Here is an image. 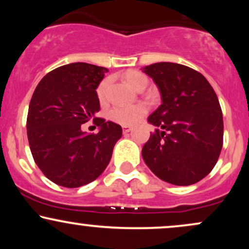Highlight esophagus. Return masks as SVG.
<instances>
[{
	"mask_svg": "<svg viewBox=\"0 0 249 249\" xmlns=\"http://www.w3.org/2000/svg\"><path fill=\"white\" fill-rule=\"evenodd\" d=\"M132 131V127L131 126H123V133L124 134H128Z\"/></svg>",
	"mask_w": 249,
	"mask_h": 249,
	"instance_id": "obj_1",
	"label": "esophagus"
}]
</instances>
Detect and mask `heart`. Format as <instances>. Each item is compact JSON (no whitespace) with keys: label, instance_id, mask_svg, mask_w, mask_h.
<instances>
[{"label":"heart","instance_id":"obj_1","mask_svg":"<svg viewBox=\"0 0 249 249\" xmlns=\"http://www.w3.org/2000/svg\"><path fill=\"white\" fill-rule=\"evenodd\" d=\"M125 82L130 85L134 90H139L142 88H146L147 78L144 73L139 72V71L131 70L127 71L124 75ZM107 82L103 81L97 88V96L98 98L103 101L105 98V93H107ZM147 112V107L142 103L132 105H122V107H115L110 111V118L113 122L118 123L122 125H132L137 123L142 118L145 113Z\"/></svg>","mask_w":249,"mask_h":249}]
</instances>
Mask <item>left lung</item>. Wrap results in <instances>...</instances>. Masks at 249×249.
Here are the masks:
<instances>
[{
  "instance_id": "obj_1",
  "label": "left lung",
  "mask_w": 249,
  "mask_h": 249,
  "mask_svg": "<svg viewBox=\"0 0 249 249\" xmlns=\"http://www.w3.org/2000/svg\"><path fill=\"white\" fill-rule=\"evenodd\" d=\"M160 91L161 104L147 122L160 130L142 146L145 164L164 181L196 184L207 176L222 148L224 121L213 88L198 71L160 62L142 69Z\"/></svg>"
}]
</instances>
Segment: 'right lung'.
I'll return each mask as SVG.
<instances>
[{
    "instance_id": "right-lung-1",
    "label": "right lung",
    "mask_w": 249,
    "mask_h": 249,
    "mask_svg": "<svg viewBox=\"0 0 249 249\" xmlns=\"http://www.w3.org/2000/svg\"><path fill=\"white\" fill-rule=\"evenodd\" d=\"M105 72L107 68L71 63L50 71L34 91L27 118L30 151L39 170L59 186L81 187L98 178L121 139V125L102 118L94 120L97 135L80 128L101 108L96 89Z\"/></svg>"
}]
</instances>
